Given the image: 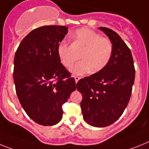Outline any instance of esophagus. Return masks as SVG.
<instances>
[{"instance_id": "1", "label": "esophagus", "mask_w": 149, "mask_h": 149, "mask_svg": "<svg viewBox=\"0 0 149 149\" xmlns=\"http://www.w3.org/2000/svg\"><path fill=\"white\" fill-rule=\"evenodd\" d=\"M74 79H75V82H76V83H77V82H78V81L80 79V77H77V76H75Z\"/></svg>"}]
</instances>
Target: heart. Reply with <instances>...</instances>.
Listing matches in <instances>:
<instances>
[{
  "label": "heart",
  "mask_w": 149,
  "mask_h": 149,
  "mask_svg": "<svg viewBox=\"0 0 149 149\" xmlns=\"http://www.w3.org/2000/svg\"><path fill=\"white\" fill-rule=\"evenodd\" d=\"M73 39L83 51L79 56L80 62L70 69L72 74L82 76L87 72L95 73L102 70L111 59L113 45L108 38L101 37L98 33L89 29H80L75 32ZM57 54L61 63L70 67L74 62L68 44L62 42L57 46Z\"/></svg>",
  "instance_id": "b5f03b06"
}]
</instances>
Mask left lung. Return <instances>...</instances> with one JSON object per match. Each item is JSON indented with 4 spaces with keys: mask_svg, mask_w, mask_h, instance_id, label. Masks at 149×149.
<instances>
[{
    "mask_svg": "<svg viewBox=\"0 0 149 149\" xmlns=\"http://www.w3.org/2000/svg\"><path fill=\"white\" fill-rule=\"evenodd\" d=\"M111 40L112 55L102 70L79 80L78 91L85 121L95 127H105L119 119L127 107L135 80L132 54L113 30L99 27Z\"/></svg>",
    "mask_w": 149,
    "mask_h": 149,
    "instance_id": "1",
    "label": "left lung"
}]
</instances>
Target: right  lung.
I'll return each mask as SVG.
<instances>
[{
  "label": "right lung",
  "mask_w": 149,
  "mask_h": 149,
  "mask_svg": "<svg viewBox=\"0 0 149 149\" xmlns=\"http://www.w3.org/2000/svg\"><path fill=\"white\" fill-rule=\"evenodd\" d=\"M67 30L63 26L35 29L15 54L13 81L17 97L29 117L42 126L61 121L62 105L77 88L57 54V46Z\"/></svg>",
  "instance_id": "obj_1"
}]
</instances>
